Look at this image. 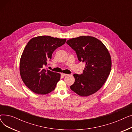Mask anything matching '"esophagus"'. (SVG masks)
<instances>
[{
  "label": "esophagus",
  "instance_id": "34e87169",
  "mask_svg": "<svg viewBox=\"0 0 132 132\" xmlns=\"http://www.w3.org/2000/svg\"><path fill=\"white\" fill-rule=\"evenodd\" d=\"M61 76H62V77H65V76L67 75L68 74H65V73H62L61 74Z\"/></svg>",
  "mask_w": 132,
  "mask_h": 132
}]
</instances>
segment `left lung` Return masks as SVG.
Masks as SVG:
<instances>
[{
  "label": "left lung",
  "instance_id": "left-lung-1",
  "mask_svg": "<svg viewBox=\"0 0 132 132\" xmlns=\"http://www.w3.org/2000/svg\"><path fill=\"white\" fill-rule=\"evenodd\" d=\"M66 43L75 51L78 60L86 63L82 74L73 75L75 82L71 90L81 96L95 93L105 84L111 69L107 48L101 40L89 36L71 38Z\"/></svg>",
  "mask_w": 132,
  "mask_h": 132
}]
</instances>
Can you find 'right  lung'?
Returning <instances> with one entry per match:
<instances>
[{
    "label": "right lung",
    "instance_id": "1",
    "mask_svg": "<svg viewBox=\"0 0 132 132\" xmlns=\"http://www.w3.org/2000/svg\"><path fill=\"white\" fill-rule=\"evenodd\" d=\"M66 40L42 36L31 38L26 45L20 59V73L24 84L34 93L45 95L54 90L60 74L44 67L51 59L53 51Z\"/></svg>",
    "mask_w": 132,
    "mask_h": 132
}]
</instances>
